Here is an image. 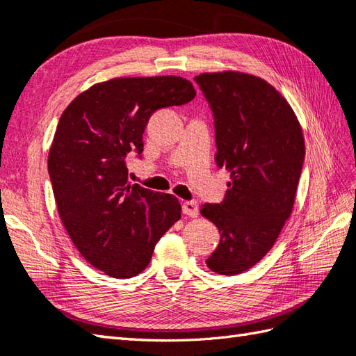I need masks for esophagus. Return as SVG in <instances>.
Instances as JSON below:
<instances>
[{
  "label": "esophagus",
  "instance_id": "esophagus-1",
  "mask_svg": "<svg viewBox=\"0 0 356 356\" xmlns=\"http://www.w3.org/2000/svg\"><path fill=\"white\" fill-rule=\"evenodd\" d=\"M182 213L186 217H197L199 216V207L195 202H185L182 205Z\"/></svg>",
  "mask_w": 356,
  "mask_h": 356
}]
</instances>
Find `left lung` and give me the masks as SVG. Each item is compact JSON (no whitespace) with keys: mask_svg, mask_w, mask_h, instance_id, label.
Instances as JSON below:
<instances>
[{"mask_svg":"<svg viewBox=\"0 0 356 356\" xmlns=\"http://www.w3.org/2000/svg\"><path fill=\"white\" fill-rule=\"evenodd\" d=\"M194 81L214 116L217 166L231 172L223 202L200 209L220 232L207 264L236 275L270 251L292 213L305 162L303 131L291 105L261 78L222 72Z\"/></svg>","mask_w":356,"mask_h":356,"instance_id":"left-lung-1","label":"left lung"}]
</instances>
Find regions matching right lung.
Segmentation results:
<instances>
[{
	"instance_id": "add662e5",
	"label": "right lung",
	"mask_w": 356,
	"mask_h": 356,
	"mask_svg": "<svg viewBox=\"0 0 356 356\" xmlns=\"http://www.w3.org/2000/svg\"><path fill=\"white\" fill-rule=\"evenodd\" d=\"M194 96L180 76L115 78L74 97L61 115L47 162L58 213L81 255L104 274H140L180 218L174 195L128 182L125 162L142 154L156 110Z\"/></svg>"
}]
</instances>
